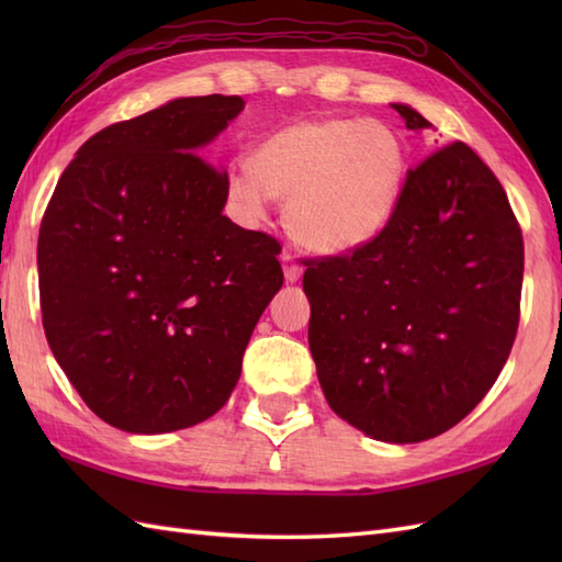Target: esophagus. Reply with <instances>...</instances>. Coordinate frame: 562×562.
<instances>
[{
    "instance_id": "1",
    "label": "esophagus",
    "mask_w": 562,
    "mask_h": 562,
    "mask_svg": "<svg viewBox=\"0 0 562 562\" xmlns=\"http://www.w3.org/2000/svg\"><path fill=\"white\" fill-rule=\"evenodd\" d=\"M282 270H284V280H288V282H296V280L302 278V272H304V268L300 266V262L294 260L290 248L282 250Z\"/></svg>"
}]
</instances>
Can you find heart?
Returning a JSON list of instances; mask_svg holds the SVG:
<instances>
[{
    "mask_svg": "<svg viewBox=\"0 0 562 562\" xmlns=\"http://www.w3.org/2000/svg\"><path fill=\"white\" fill-rule=\"evenodd\" d=\"M408 147L376 117L324 115L272 133L254 159H234L226 193L246 222L266 217L270 198L288 200L284 222L316 254H350L372 244L396 217Z\"/></svg>",
    "mask_w": 562,
    "mask_h": 562,
    "instance_id": "obj_1",
    "label": "heart"
}]
</instances>
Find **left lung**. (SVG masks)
Segmentation results:
<instances>
[{"mask_svg":"<svg viewBox=\"0 0 562 562\" xmlns=\"http://www.w3.org/2000/svg\"><path fill=\"white\" fill-rule=\"evenodd\" d=\"M391 105L408 130L429 127ZM521 278V229L495 173L463 142L429 154L384 234L306 260L308 348L333 413L393 445L461 423L507 362Z\"/></svg>","mask_w":562,"mask_h":562,"instance_id":"obj_1","label":"left lung"}]
</instances>
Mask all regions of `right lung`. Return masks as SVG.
I'll return each mask as SVG.
<instances>
[{
	"instance_id": "obj_1",
	"label": "right lung",
	"mask_w": 562,
	"mask_h": 562,
	"mask_svg": "<svg viewBox=\"0 0 562 562\" xmlns=\"http://www.w3.org/2000/svg\"><path fill=\"white\" fill-rule=\"evenodd\" d=\"M241 97L173 99L83 142L38 234L43 328L103 423L135 435L198 425L229 401L280 244L226 214L202 154Z\"/></svg>"
}]
</instances>
